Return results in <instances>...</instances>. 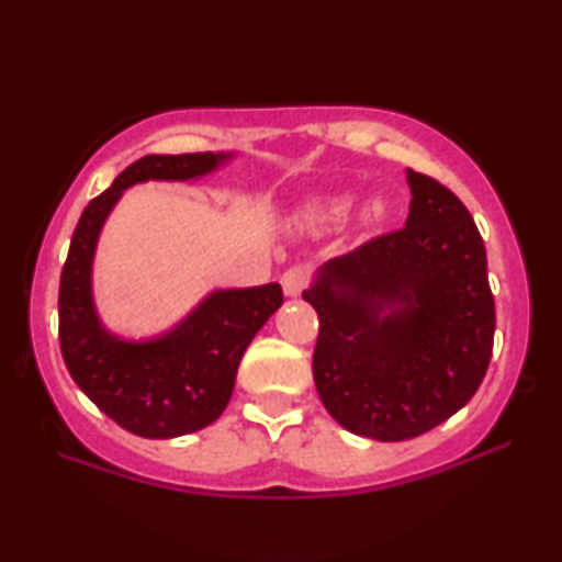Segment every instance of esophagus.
Returning a JSON list of instances; mask_svg holds the SVG:
<instances>
[{"label": "esophagus", "mask_w": 562, "mask_h": 562, "mask_svg": "<svg viewBox=\"0 0 562 562\" xmlns=\"http://www.w3.org/2000/svg\"><path fill=\"white\" fill-rule=\"evenodd\" d=\"M310 283V271L304 266H291L281 276V286L286 291V296H299Z\"/></svg>", "instance_id": "34e87169"}]
</instances>
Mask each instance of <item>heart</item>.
I'll use <instances>...</instances> for the list:
<instances>
[{"mask_svg": "<svg viewBox=\"0 0 562 562\" xmlns=\"http://www.w3.org/2000/svg\"><path fill=\"white\" fill-rule=\"evenodd\" d=\"M348 210H350V199L337 196V199H325V202H317L310 210V214H312L314 222H335V220H342L345 214H348ZM381 214H383L381 204L368 206V217L379 220Z\"/></svg>", "mask_w": 562, "mask_h": 562, "instance_id": "1", "label": "heart"}]
</instances>
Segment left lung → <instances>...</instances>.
Wrapping results in <instances>:
<instances>
[{
  "label": "left lung",
  "mask_w": 562,
  "mask_h": 562,
  "mask_svg": "<svg viewBox=\"0 0 562 562\" xmlns=\"http://www.w3.org/2000/svg\"><path fill=\"white\" fill-rule=\"evenodd\" d=\"M406 225L319 268L312 371L325 409L381 442L412 440L463 409L494 352L486 248L471 212L406 168Z\"/></svg>",
  "instance_id": "8db88e82"
}]
</instances>
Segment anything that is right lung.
Returning <instances> with one entry per match:
<instances>
[{
  "label": "right lung",
  "mask_w": 562,
  "mask_h": 562,
  "mask_svg": "<svg viewBox=\"0 0 562 562\" xmlns=\"http://www.w3.org/2000/svg\"><path fill=\"white\" fill-rule=\"evenodd\" d=\"M225 153L145 156L91 199L60 271L58 340L79 389L122 429L148 440L196 432L225 412L240 358L283 304L279 283L214 291L173 333L125 342L104 333L91 302V258L106 214L137 181H187L210 173Z\"/></svg>",
  "instance_id": "right-lung-1"
}]
</instances>
